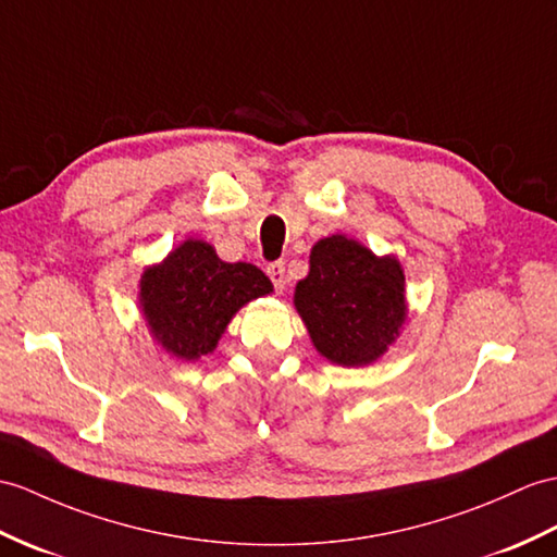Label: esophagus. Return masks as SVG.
<instances>
[{
	"mask_svg": "<svg viewBox=\"0 0 557 557\" xmlns=\"http://www.w3.org/2000/svg\"><path fill=\"white\" fill-rule=\"evenodd\" d=\"M265 273H268L270 282L275 284L277 292H282L284 287H287V263H284V261H273V263L268 265Z\"/></svg>",
	"mask_w": 557,
	"mask_h": 557,
	"instance_id": "1",
	"label": "esophagus"
}]
</instances>
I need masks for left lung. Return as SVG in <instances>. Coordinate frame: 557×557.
<instances>
[{
    "instance_id": "1",
    "label": "left lung",
    "mask_w": 557,
    "mask_h": 557,
    "mask_svg": "<svg viewBox=\"0 0 557 557\" xmlns=\"http://www.w3.org/2000/svg\"><path fill=\"white\" fill-rule=\"evenodd\" d=\"M404 270L363 244L332 235L310 251V273L294 306L318 351L337 366H368L398 337L406 320Z\"/></svg>"
}]
</instances>
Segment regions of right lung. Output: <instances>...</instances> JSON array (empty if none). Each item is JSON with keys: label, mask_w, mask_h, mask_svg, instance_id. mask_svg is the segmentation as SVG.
Returning <instances> with one entry per match:
<instances>
[{"label": "right lung", "mask_w": 557, "mask_h": 557, "mask_svg": "<svg viewBox=\"0 0 557 557\" xmlns=\"http://www.w3.org/2000/svg\"><path fill=\"white\" fill-rule=\"evenodd\" d=\"M273 292L251 263L220 261L211 244L187 239L141 275L145 318L168 354L194 360L211 354L237 310Z\"/></svg>", "instance_id": "right-lung-1"}]
</instances>
